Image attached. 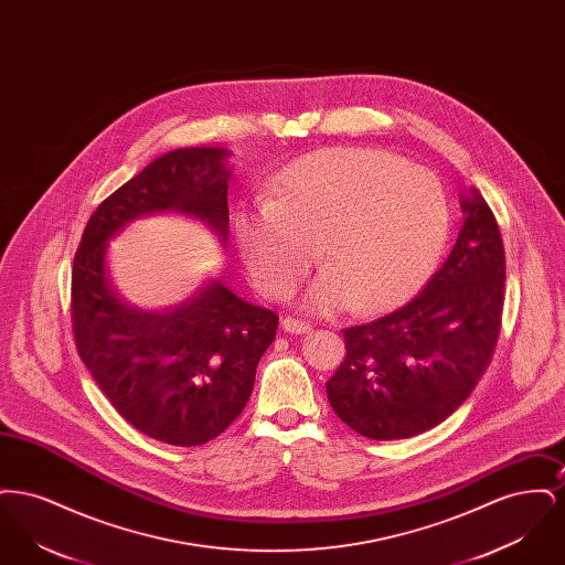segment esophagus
Listing matches in <instances>:
<instances>
[{"label":"esophagus","instance_id":"esophagus-1","mask_svg":"<svg viewBox=\"0 0 565 565\" xmlns=\"http://www.w3.org/2000/svg\"><path fill=\"white\" fill-rule=\"evenodd\" d=\"M281 328L290 334H305L311 330V323L302 322V320H296V318H284L281 320Z\"/></svg>","mask_w":565,"mask_h":565}]
</instances>
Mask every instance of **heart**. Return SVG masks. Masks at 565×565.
<instances>
[{
	"mask_svg": "<svg viewBox=\"0 0 565 565\" xmlns=\"http://www.w3.org/2000/svg\"><path fill=\"white\" fill-rule=\"evenodd\" d=\"M451 228L443 180L401 154L328 148L292 162L269 201L235 214L243 265L263 295L281 298L318 258L328 267L305 305L332 313L379 311L413 295L436 267Z\"/></svg>",
	"mask_w": 565,
	"mask_h": 565,
	"instance_id": "1",
	"label": "heart"
}]
</instances>
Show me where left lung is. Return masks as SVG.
<instances>
[{"mask_svg": "<svg viewBox=\"0 0 565 565\" xmlns=\"http://www.w3.org/2000/svg\"><path fill=\"white\" fill-rule=\"evenodd\" d=\"M463 222L428 286L398 311L343 330L348 355L326 383L334 413L373 440L430 430L483 376L500 334L507 258L477 189L459 192Z\"/></svg>", "mask_w": 565, "mask_h": 565, "instance_id": "left-lung-1", "label": "left lung"}]
</instances>
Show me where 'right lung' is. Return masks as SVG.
Listing matches in <instances>:
<instances>
[{
  "mask_svg": "<svg viewBox=\"0 0 565 565\" xmlns=\"http://www.w3.org/2000/svg\"><path fill=\"white\" fill-rule=\"evenodd\" d=\"M228 157L210 146L154 159L90 215L74 258L72 320L84 366L134 428L175 447L203 445L239 417L279 318L220 279L175 307L141 309L114 288L108 243L137 217L182 214L226 247Z\"/></svg>",
  "mask_w": 565,
  "mask_h": 565,
  "instance_id": "add662e5",
  "label": "right lung"
}]
</instances>
